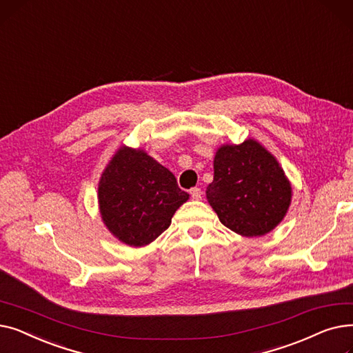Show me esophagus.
Returning <instances> with one entry per match:
<instances>
[{"label": "esophagus", "instance_id": "esophagus-1", "mask_svg": "<svg viewBox=\"0 0 353 353\" xmlns=\"http://www.w3.org/2000/svg\"><path fill=\"white\" fill-rule=\"evenodd\" d=\"M201 190L199 189V188H193L192 190H190V196H192V199L193 200H200L201 199Z\"/></svg>", "mask_w": 353, "mask_h": 353}]
</instances>
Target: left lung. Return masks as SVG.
Segmentation results:
<instances>
[{"mask_svg": "<svg viewBox=\"0 0 353 353\" xmlns=\"http://www.w3.org/2000/svg\"><path fill=\"white\" fill-rule=\"evenodd\" d=\"M206 196L221 223L246 236H263L285 217L292 188L276 159L257 141L220 147Z\"/></svg>", "mask_w": 353, "mask_h": 353, "instance_id": "1", "label": "left lung"}]
</instances>
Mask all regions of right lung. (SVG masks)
Listing matches in <instances>:
<instances>
[{
    "mask_svg": "<svg viewBox=\"0 0 353 353\" xmlns=\"http://www.w3.org/2000/svg\"><path fill=\"white\" fill-rule=\"evenodd\" d=\"M189 199L174 174L143 150L121 147L100 179L99 205L104 225L123 243L144 246L172 223Z\"/></svg>",
    "mask_w": 353,
    "mask_h": 353,
    "instance_id": "right-lung-1",
    "label": "right lung"
}]
</instances>
